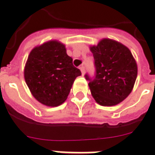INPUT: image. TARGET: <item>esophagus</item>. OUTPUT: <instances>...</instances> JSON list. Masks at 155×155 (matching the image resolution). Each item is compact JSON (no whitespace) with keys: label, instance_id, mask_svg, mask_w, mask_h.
<instances>
[{"label":"esophagus","instance_id":"34e87169","mask_svg":"<svg viewBox=\"0 0 155 155\" xmlns=\"http://www.w3.org/2000/svg\"><path fill=\"white\" fill-rule=\"evenodd\" d=\"M80 70H81V72H82V74H84V72H85V68H84V66H81L79 68Z\"/></svg>","mask_w":155,"mask_h":155}]
</instances>
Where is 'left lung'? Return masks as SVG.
Here are the masks:
<instances>
[{
    "label": "left lung",
    "mask_w": 155,
    "mask_h": 155,
    "mask_svg": "<svg viewBox=\"0 0 155 155\" xmlns=\"http://www.w3.org/2000/svg\"><path fill=\"white\" fill-rule=\"evenodd\" d=\"M96 68L92 80L86 74L92 96L102 106H114L132 92L138 67L130 50L117 41L104 38L91 46Z\"/></svg>",
    "instance_id": "obj_1"
}]
</instances>
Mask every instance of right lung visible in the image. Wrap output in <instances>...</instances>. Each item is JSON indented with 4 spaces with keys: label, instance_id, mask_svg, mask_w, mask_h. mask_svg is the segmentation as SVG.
Here are the masks:
<instances>
[{
    "label": "right lung",
    "instance_id": "obj_1",
    "mask_svg": "<svg viewBox=\"0 0 155 155\" xmlns=\"http://www.w3.org/2000/svg\"><path fill=\"white\" fill-rule=\"evenodd\" d=\"M81 74L67 54L65 45L57 40L34 48L24 68L25 81L32 96L48 107L64 103L74 80Z\"/></svg>",
    "mask_w": 155,
    "mask_h": 155
}]
</instances>
